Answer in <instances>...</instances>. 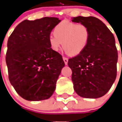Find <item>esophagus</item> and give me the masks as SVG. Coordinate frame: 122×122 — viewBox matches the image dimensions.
Returning a JSON list of instances; mask_svg holds the SVG:
<instances>
[{"label": "esophagus", "mask_w": 122, "mask_h": 122, "mask_svg": "<svg viewBox=\"0 0 122 122\" xmlns=\"http://www.w3.org/2000/svg\"><path fill=\"white\" fill-rule=\"evenodd\" d=\"M63 61H64V63H65V64H66V65H67V64H68V58H64V57H63Z\"/></svg>", "instance_id": "1"}]
</instances>
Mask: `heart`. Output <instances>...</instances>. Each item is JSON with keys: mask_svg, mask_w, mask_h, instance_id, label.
<instances>
[{"mask_svg": "<svg viewBox=\"0 0 122 122\" xmlns=\"http://www.w3.org/2000/svg\"><path fill=\"white\" fill-rule=\"evenodd\" d=\"M54 36L49 37V43L54 51H58L63 46L71 56H76L83 51L90 40L89 28L85 24L64 20L55 26Z\"/></svg>", "mask_w": 122, "mask_h": 122, "instance_id": "heart-1", "label": "heart"}]
</instances>
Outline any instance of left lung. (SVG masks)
Returning a JSON list of instances; mask_svg holds the SVG:
<instances>
[{"label": "left lung", "mask_w": 122, "mask_h": 122, "mask_svg": "<svg viewBox=\"0 0 122 122\" xmlns=\"http://www.w3.org/2000/svg\"><path fill=\"white\" fill-rule=\"evenodd\" d=\"M72 22L85 24L90 32L86 48L68 61L74 90L83 98H100L109 91L117 77L118 52L114 36L95 17H76Z\"/></svg>", "instance_id": "8db88e82"}]
</instances>
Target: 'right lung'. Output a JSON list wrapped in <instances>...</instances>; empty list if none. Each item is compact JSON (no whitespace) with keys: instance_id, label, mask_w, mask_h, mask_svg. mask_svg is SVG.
<instances>
[{"instance_id":"obj_1","label":"right lung","mask_w":122,"mask_h":122,"mask_svg":"<svg viewBox=\"0 0 122 122\" xmlns=\"http://www.w3.org/2000/svg\"><path fill=\"white\" fill-rule=\"evenodd\" d=\"M61 22L46 17L25 20L17 25L7 42L6 64L15 90L28 101L49 98L64 66L61 54L50 47L51 30Z\"/></svg>"}]
</instances>
